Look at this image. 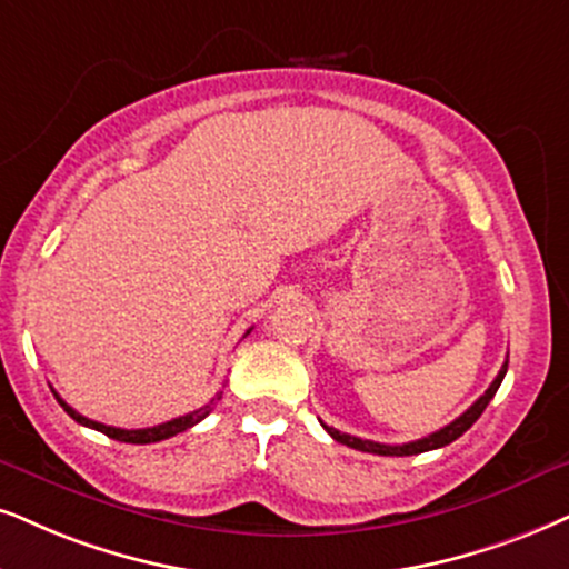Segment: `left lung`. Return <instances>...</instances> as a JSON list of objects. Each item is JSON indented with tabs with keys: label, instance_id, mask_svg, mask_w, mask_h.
Returning <instances> with one entry per match:
<instances>
[{
	"label": "left lung",
	"instance_id": "1",
	"mask_svg": "<svg viewBox=\"0 0 569 569\" xmlns=\"http://www.w3.org/2000/svg\"><path fill=\"white\" fill-rule=\"evenodd\" d=\"M507 365H509V359H507L505 365H501L499 376H496V378H493V383L486 388L483 397H480V399L476 401V405H472L470 409H467V412L459 415L455 422H449V426H443L441 430H436V433H430V436H426V438H417V441L399 443V446H388V443L368 441V438H357V436L341 433V430L330 428V426H326V422H322V428H326L328 433H330V438H336L338 443L351 446V449H357V451H368V455H380V457H412V455H422V451L441 449V446L451 443V441H457V438L462 436L465 430H470V428H472V422H476L478 417L483 415V409L488 407V401L493 399V393L499 391L501 380H505V376H507Z\"/></svg>",
	"mask_w": 569,
	"mask_h": 569
}]
</instances>
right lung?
Instances as JSON below:
<instances>
[{
  "label": "right lung",
  "instance_id": "1",
  "mask_svg": "<svg viewBox=\"0 0 569 569\" xmlns=\"http://www.w3.org/2000/svg\"><path fill=\"white\" fill-rule=\"evenodd\" d=\"M247 333H249V330H247ZM54 399L60 401V407H62L64 412H68L70 417H73L76 422H81V426H86V428L99 430V433L110 436V438H114V441H123V443H154V441H164V438H170V436H176V433H183V430H189V428L197 426V422L204 420V417L210 415L212 409H214V405H218V401L222 399V391H220L214 399L207 401L204 407L193 409V412H189V415L176 417V420L162 422V426L139 428V430H126V428H114V426H104V422L89 420V417H83L81 412H76V409L70 407V405H64V401L60 399V393H54Z\"/></svg>",
  "mask_w": 569,
  "mask_h": 569
}]
</instances>
